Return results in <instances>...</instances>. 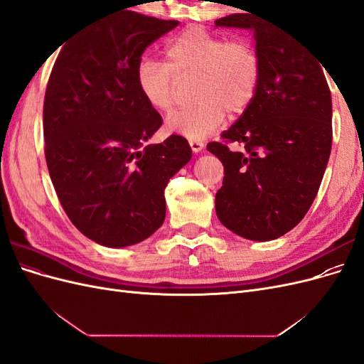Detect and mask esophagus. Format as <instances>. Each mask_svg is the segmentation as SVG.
Segmentation results:
<instances>
[{"mask_svg":"<svg viewBox=\"0 0 364 364\" xmlns=\"http://www.w3.org/2000/svg\"><path fill=\"white\" fill-rule=\"evenodd\" d=\"M190 147H191V150L194 151V153H199V151H202V149H203V142L202 141H190Z\"/></svg>","mask_w":364,"mask_h":364,"instance_id":"esophagus-1","label":"esophagus"}]
</instances>
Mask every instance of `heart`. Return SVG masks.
Returning a JSON list of instances; mask_svg holds the SVG:
<instances>
[{"mask_svg":"<svg viewBox=\"0 0 364 364\" xmlns=\"http://www.w3.org/2000/svg\"><path fill=\"white\" fill-rule=\"evenodd\" d=\"M165 62L142 59L136 85L144 100L159 112L176 105L179 82H191L196 105L173 112L165 129L188 139H205L229 118L243 115L261 83V58L247 39L229 41L200 27H190L164 50Z\"/></svg>","mask_w":364,"mask_h":364,"instance_id":"obj_1","label":"heart"}]
</instances>
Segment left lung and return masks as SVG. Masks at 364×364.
Instances as JSON below:
<instances>
[{
	"mask_svg": "<svg viewBox=\"0 0 364 364\" xmlns=\"http://www.w3.org/2000/svg\"><path fill=\"white\" fill-rule=\"evenodd\" d=\"M215 27L252 30L261 58L255 100L222 142L206 146L225 167L215 213L240 237L274 240L301 222L321 186L333 144L331 92L318 60L270 21L234 14Z\"/></svg>",
	"mask_w": 364,
	"mask_h": 364,
	"instance_id": "1",
	"label": "left lung"
}]
</instances>
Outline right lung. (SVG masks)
<instances>
[{"mask_svg": "<svg viewBox=\"0 0 364 364\" xmlns=\"http://www.w3.org/2000/svg\"><path fill=\"white\" fill-rule=\"evenodd\" d=\"M178 24L114 14L77 33L50 74L43 100L50 178L71 223L102 246L136 245L161 228L165 186L191 159L179 135L144 146L162 118L136 85L142 53Z\"/></svg>", "mask_w": 364, "mask_h": 364, "instance_id": "add662e5", "label": "right lung"}]
</instances>
